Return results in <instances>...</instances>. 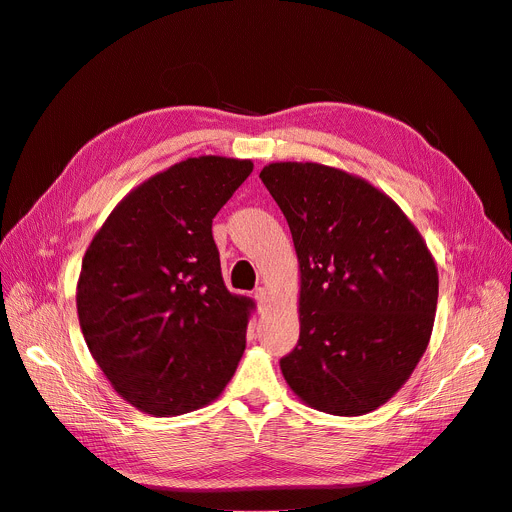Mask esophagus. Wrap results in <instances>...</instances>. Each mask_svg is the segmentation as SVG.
Segmentation results:
<instances>
[{
	"label": "esophagus",
	"mask_w": 512,
	"mask_h": 512,
	"mask_svg": "<svg viewBox=\"0 0 512 512\" xmlns=\"http://www.w3.org/2000/svg\"><path fill=\"white\" fill-rule=\"evenodd\" d=\"M253 299H255V303H257L259 309H263V307L267 305V301H270V297H267V290H265V288H257L255 294H253Z\"/></svg>",
	"instance_id": "esophagus-1"
}]
</instances>
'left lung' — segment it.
I'll return each mask as SVG.
<instances>
[{
    "label": "left lung",
    "mask_w": 512,
    "mask_h": 512,
    "mask_svg": "<svg viewBox=\"0 0 512 512\" xmlns=\"http://www.w3.org/2000/svg\"><path fill=\"white\" fill-rule=\"evenodd\" d=\"M301 265V336L280 359L309 407L357 417L409 380L438 305V270L417 228L378 188L336 168L280 161L259 174Z\"/></svg>",
    "instance_id": "left-lung-1"
}]
</instances>
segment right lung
<instances>
[{
  "instance_id": "right-lung-1",
  "label": "right lung",
  "mask_w": 512,
  "mask_h": 512,
  "mask_svg": "<svg viewBox=\"0 0 512 512\" xmlns=\"http://www.w3.org/2000/svg\"><path fill=\"white\" fill-rule=\"evenodd\" d=\"M251 172L249 159L180 161L124 197L85 253L80 330L114 390L143 413L209 405L245 353L253 303L224 286L211 222Z\"/></svg>"
}]
</instances>
